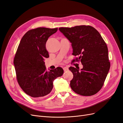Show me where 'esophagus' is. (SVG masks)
Returning <instances> with one entry per match:
<instances>
[{
	"label": "esophagus",
	"mask_w": 123,
	"mask_h": 123,
	"mask_svg": "<svg viewBox=\"0 0 123 123\" xmlns=\"http://www.w3.org/2000/svg\"><path fill=\"white\" fill-rule=\"evenodd\" d=\"M63 70H64V72H67V71L68 70V68L67 67H63Z\"/></svg>",
	"instance_id": "esophagus-1"
}]
</instances>
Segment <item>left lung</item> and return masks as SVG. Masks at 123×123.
<instances>
[{
    "instance_id": "1",
    "label": "left lung",
    "mask_w": 123,
    "mask_h": 123,
    "mask_svg": "<svg viewBox=\"0 0 123 123\" xmlns=\"http://www.w3.org/2000/svg\"><path fill=\"white\" fill-rule=\"evenodd\" d=\"M59 30L72 43L73 55L79 56L76 60H80L83 66L80 71L74 67L69 68L74 76L70 83L71 88L81 96L97 93L103 85L110 66L108 48L103 39L89 25Z\"/></svg>"
}]
</instances>
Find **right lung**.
<instances>
[{
  "instance_id": "add662e5",
  "label": "right lung",
  "mask_w": 123,
  "mask_h": 123,
  "mask_svg": "<svg viewBox=\"0 0 123 123\" xmlns=\"http://www.w3.org/2000/svg\"><path fill=\"white\" fill-rule=\"evenodd\" d=\"M57 28L38 27L29 31L20 42L14 60L18 84L25 93L35 98L48 95L53 82L64 73L61 67L47 71L44 58H49L45 44Z\"/></svg>"
}]
</instances>
